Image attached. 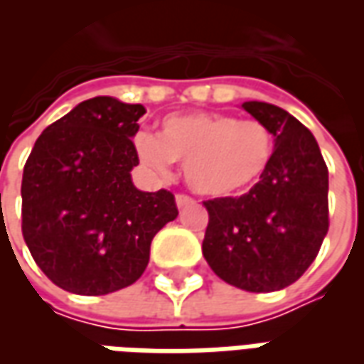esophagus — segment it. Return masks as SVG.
Here are the masks:
<instances>
[{"label": "esophagus", "instance_id": "34e87169", "mask_svg": "<svg viewBox=\"0 0 364 364\" xmlns=\"http://www.w3.org/2000/svg\"><path fill=\"white\" fill-rule=\"evenodd\" d=\"M175 205H177V208H185V206L195 205V200L191 197H187V195H177V197H175Z\"/></svg>", "mask_w": 364, "mask_h": 364}]
</instances>
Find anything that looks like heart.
<instances>
[{
    "label": "heart",
    "instance_id": "heart-1",
    "mask_svg": "<svg viewBox=\"0 0 364 364\" xmlns=\"http://www.w3.org/2000/svg\"><path fill=\"white\" fill-rule=\"evenodd\" d=\"M134 150L142 166L166 175L171 161H183L191 189L208 198H228L253 189L274 156V136L259 120L191 111L161 120L158 136L138 132Z\"/></svg>",
    "mask_w": 364,
    "mask_h": 364
}]
</instances>
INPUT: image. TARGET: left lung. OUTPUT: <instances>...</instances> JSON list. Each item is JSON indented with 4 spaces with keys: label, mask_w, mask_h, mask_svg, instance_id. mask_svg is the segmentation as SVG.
<instances>
[{
    "label": "left lung",
    "mask_w": 364,
    "mask_h": 364,
    "mask_svg": "<svg viewBox=\"0 0 364 364\" xmlns=\"http://www.w3.org/2000/svg\"><path fill=\"white\" fill-rule=\"evenodd\" d=\"M242 109L271 128L273 161L250 193L206 200L203 255L228 284L273 292L304 274L328 234V167L312 132L290 112L263 101Z\"/></svg>",
    "instance_id": "8db88e82"
}]
</instances>
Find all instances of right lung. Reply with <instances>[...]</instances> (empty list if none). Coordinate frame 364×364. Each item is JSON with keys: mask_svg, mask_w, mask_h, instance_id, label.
<instances>
[{"mask_svg": "<svg viewBox=\"0 0 364 364\" xmlns=\"http://www.w3.org/2000/svg\"><path fill=\"white\" fill-rule=\"evenodd\" d=\"M142 105L109 95L75 105L38 136L23 171V237L60 289L101 296L130 287L150 244L177 218L169 191L136 189L132 138Z\"/></svg>", "mask_w": 364, "mask_h": 364, "instance_id": "add662e5", "label": "right lung"}]
</instances>
